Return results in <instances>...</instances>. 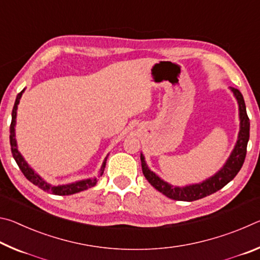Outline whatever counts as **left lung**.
Masks as SVG:
<instances>
[{
  "mask_svg": "<svg viewBox=\"0 0 260 260\" xmlns=\"http://www.w3.org/2000/svg\"><path fill=\"white\" fill-rule=\"evenodd\" d=\"M230 89L232 90L233 95L235 96L237 104H239L240 131L239 135H237L234 149L231 152L230 157H228V159L222 165L221 169L217 173L213 174L212 177L205 179L199 183L187 184V186L183 187L173 186V184L164 181L155 172H152L147 165L143 153H141V165H142V172L144 177L148 180V182L153 188H156L158 191H160L162 195H165L166 197L174 201H197L220 190L228 182L232 181L236 177V174L239 173L242 165H243L246 155V146H248L250 136V120L248 114H246V108L243 96L240 93V90L233 87H230Z\"/></svg>",
  "mask_w": 260,
  "mask_h": 260,
  "instance_id": "obj_1",
  "label": "left lung"
}]
</instances>
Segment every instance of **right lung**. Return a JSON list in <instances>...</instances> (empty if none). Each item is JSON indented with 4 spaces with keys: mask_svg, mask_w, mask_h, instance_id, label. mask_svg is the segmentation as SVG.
Here are the masks:
<instances>
[{
    "mask_svg": "<svg viewBox=\"0 0 260 260\" xmlns=\"http://www.w3.org/2000/svg\"><path fill=\"white\" fill-rule=\"evenodd\" d=\"M25 91V88L20 93L17 95L16 98V102L14 105V109H12V114H11V125H10V146H11V152L12 156H14L15 160L17 162V165L19 166V169L23 174L26 177V179L28 181L32 182L35 186L39 187L42 190H45L47 192L54 193V195H59V196H65V195H73V193L80 192L82 190H86L88 188L94 187L96 183H98V178H89V179H83V180H79V181L76 182H71V183H67V184H51L49 182H47L45 179H43L41 175H39L35 171L28 165V162L25 160V158L23 155L19 152L18 147H17V141H16V118H17V109H18V104L19 101L21 99V95ZM107 159L108 156L104 158V160L102 162V166H101V170L99 172V178L102 177V174L104 172L105 169V164H107Z\"/></svg>",
    "mask_w": 260,
    "mask_h": 260,
    "instance_id": "right-lung-1",
    "label": "right lung"
}]
</instances>
